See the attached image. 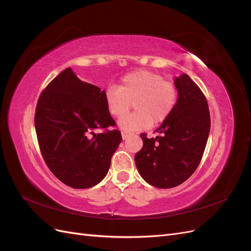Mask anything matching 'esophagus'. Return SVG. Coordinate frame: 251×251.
Masks as SVG:
<instances>
[{"label": "esophagus", "mask_w": 251, "mask_h": 251, "mask_svg": "<svg viewBox=\"0 0 251 251\" xmlns=\"http://www.w3.org/2000/svg\"><path fill=\"white\" fill-rule=\"evenodd\" d=\"M121 136H123V139L126 140L128 137V136H131V133H128L126 131H123V132H121Z\"/></svg>", "instance_id": "34e87169"}]
</instances>
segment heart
<instances>
[{"label": "heart", "instance_id": "b5f03b06", "mask_svg": "<svg viewBox=\"0 0 251 251\" xmlns=\"http://www.w3.org/2000/svg\"><path fill=\"white\" fill-rule=\"evenodd\" d=\"M177 98L178 91L173 82L164 80L160 74L144 70L126 74L118 88L104 91L105 107L113 116H124L134 102L137 112L118 121L119 127L126 132L163 123L176 107Z\"/></svg>", "mask_w": 251, "mask_h": 251}]
</instances>
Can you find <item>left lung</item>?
Returning a JSON list of instances; mask_svg holds the SVG:
<instances>
[{
  "instance_id": "obj_1",
  "label": "left lung",
  "mask_w": 251,
  "mask_h": 251,
  "mask_svg": "<svg viewBox=\"0 0 251 251\" xmlns=\"http://www.w3.org/2000/svg\"><path fill=\"white\" fill-rule=\"evenodd\" d=\"M177 103L171 116L155 132L156 138L141 135L143 147L135 156L140 176L149 184L172 188L183 183L198 168L209 130L207 100L187 74L174 79Z\"/></svg>"
}]
</instances>
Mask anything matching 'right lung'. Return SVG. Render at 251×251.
Instances as JSON below:
<instances>
[{"label": "right lung", "instance_id": "obj_1", "mask_svg": "<svg viewBox=\"0 0 251 251\" xmlns=\"http://www.w3.org/2000/svg\"><path fill=\"white\" fill-rule=\"evenodd\" d=\"M35 132L45 162L73 188L92 187L107 176L123 140L105 107L104 90L81 81L71 68L60 72L37 101Z\"/></svg>", "mask_w": 251, "mask_h": 251}]
</instances>
